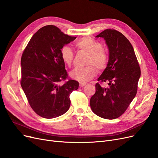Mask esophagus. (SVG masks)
<instances>
[{
    "label": "esophagus",
    "mask_w": 158,
    "mask_h": 158,
    "mask_svg": "<svg viewBox=\"0 0 158 158\" xmlns=\"http://www.w3.org/2000/svg\"><path fill=\"white\" fill-rule=\"evenodd\" d=\"M86 85V84L85 83H80V87L82 88V87H84V85Z\"/></svg>",
    "instance_id": "1"
}]
</instances>
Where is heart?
Returning <instances> with one entry per match:
<instances>
[{"mask_svg": "<svg viewBox=\"0 0 158 158\" xmlns=\"http://www.w3.org/2000/svg\"><path fill=\"white\" fill-rule=\"evenodd\" d=\"M75 46L78 49L88 54L87 65H93L98 70H103L107 64V55L102 49L99 42L89 37H83L76 42ZM74 54L69 46H64L60 50V57L63 63L70 66L73 63ZM96 75V70L93 66L76 68L70 73L71 78L80 82H87Z\"/></svg>", "mask_w": 158, "mask_h": 158, "instance_id": "1", "label": "heart"}]
</instances>
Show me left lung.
<instances>
[{
    "label": "left lung",
    "instance_id": "left-lung-1",
    "mask_svg": "<svg viewBox=\"0 0 158 158\" xmlns=\"http://www.w3.org/2000/svg\"><path fill=\"white\" fill-rule=\"evenodd\" d=\"M96 37L106 41L109 50L107 67L98 80L108 82V88L95 84L90 99L92 111L98 116L114 119L123 114L135 98L140 69L131 44L121 32L106 30Z\"/></svg>",
    "mask_w": 158,
    "mask_h": 158
}]
</instances>
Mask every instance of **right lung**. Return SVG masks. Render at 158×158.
Segmentation results:
<instances>
[{
  "instance_id": "add662e5",
  "label": "right lung",
  "mask_w": 158,
  "mask_h": 158,
  "mask_svg": "<svg viewBox=\"0 0 158 158\" xmlns=\"http://www.w3.org/2000/svg\"><path fill=\"white\" fill-rule=\"evenodd\" d=\"M76 38L55 26H46L32 36L23 52L22 88L32 109L42 117L63 115L70 107V94L78 88L74 80L59 84L68 76L60 50Z\"/></svg>"
}]
</instances>
